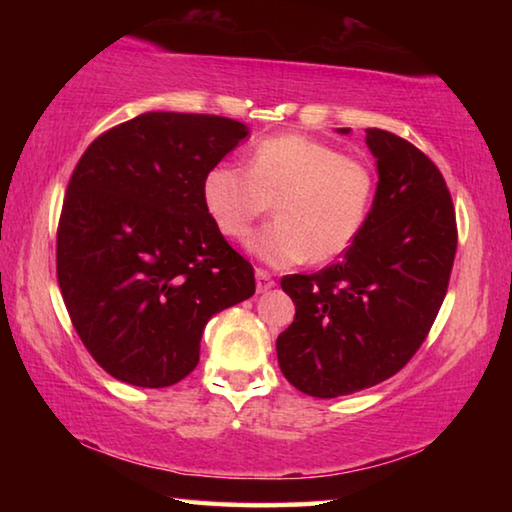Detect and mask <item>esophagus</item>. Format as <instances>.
Wrapping results in <instances>:
<instances>
[{
	"instance_id": "34e87169",
	"label": "esophagus",
	"mask_w": 512,
	"mask_h": 512,
	"mask_svg": "<svg viewBox=\"0 0 512 512\" xmlns=\"http://www.w3.org/2000/svg\"><path fill=\"white\" fill-rule=\"evenodd\" d=\"M255 277H257V291H259V293H264V291H268V289H273V287H275L273 275L268 273V271H264V268H257V271H255Z\"/></svg>"
}]
</instances>
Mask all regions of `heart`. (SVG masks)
Segmentation results:
<instances>
[{
    "label": "heart",
    "instance_id": "obj_1",
    "mask_svg": "<svg viewBox=\"0 0 512 512\" xmlns=\"http://www.w3.org/2000/svg\"><path fill=\"white\" fill-rule=\"evenodd\" d=\"M375 189L368 162L305 135H277L255 144L248 169L223 162L207 171L203 203L230 239L246 237L275 205L277 221L248 239L250 253L271 266L329 264L366 228Z\"/></svg>",
    "mask_w": 512,
    "mask_h": 512
}]
</instances>
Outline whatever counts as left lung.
I'll list each match as a JSON object with an SVG mask.
<instances>
[{"label": "left lung", "mask_w": 512, "mask_h": 512, "mask_svg": "<svg viewBox=\"0 0 512 512\" xmlns=\"http://www.w3.org/2000/svg\"><path fill=\"white\" fill-rule=\"evenodd\" d=\"M366 142L379 171L366 228L336 264L280 282L296 305L275 343L280 370L323 400L375 386L411 361L456 255L452 194L429 155L381 128H368Z\"/></svg>", "instance_id": "left-lung-1"}]
</instances>
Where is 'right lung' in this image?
<instances>
[{
  "label": "right lung",
  "instance_id": "1",
  "mask_svg": "<svg viewBox=\"0 0 512 512\" xmlns=\"http://www.w3.org/2000/svg\"><path fill=\"white\" fill-rule=\"evenodd\" d=\"M248 135L219 115L144 112L94 140L69 178L56 275L85 350L119 381L178 384L214 314L255 293L216 228L203 180Z\"/></svg>",
  "mask_w": 512,
  "mask_h": 512
}]
</instances>
